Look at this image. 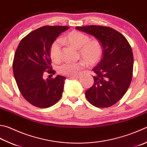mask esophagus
<instances>
[{
	"label": "esophagus",
	"instance_id": "esophagus-1",
	"mask_svg": "<svg viewBox=\"0 0 147 147\" xmlns=\"http://www.w3.org/2000/svg\"><path fill=\"white\" fill-rule=\"evenodd\" d=\"M79 77L80 76L77 75V76H72V77H68V78H69V79H77V78H79Z\"/></svg>",
	"mask_w": 147,
	"mask_h": 147
}]
</instances>
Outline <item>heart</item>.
I'll use <instances>...</instances> for the list:
<instances>
[{
  "label": "heart",
  "mask_w": 147,
  "mask_h": 147,
  "mask_svg": "<svg viewBox=\"0 0 147 147\" xmlns=\"http://www.w3.org/2000/svg\"><path fill=\"white\" fill-rule=\"evenodd\" d=\"M63 41L79 49L80 56L85 63L92 66L97 63L102 57V47L97 40H90L86 34L81 32L74 30L69 32L63 39ZM61 53V41L56 40L51 44L50 48V55L55 61H59ZM84 65V62L68 63L66 62L58 66V73L66 76H74Z\"/></svg>",
  "instance_id": "b5f03b06"
}]
</instances>
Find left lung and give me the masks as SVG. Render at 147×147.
Listing matches in <instances>:
<instances>
[{
    "mask_svg": "<svg viewBox=\"0 0 147 147\" xmlns=\"http://www.w3.org/2000/svg\"><path fill=\"white\" fill-rule=\"evenodd\" d=\"M76 29L100 42L102 57L93 70L94 84L85 92L88 102L97 107H109L123 97L131 84L134 57L128 41L109 27L88 26Z\"/></svg>",
    "mask_w": 147,
    "mask_h": 147,
    "instance_id": "obj_1",
    "label": "left lung"
}]
</instances>
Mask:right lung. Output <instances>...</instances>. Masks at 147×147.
Here are the masks:
<instances>
[{"label": "right lung", "instance_id": "1", "mask_svg": "<svg viewBox=\"0 0 147 147\" xmlns=\"http://www.w3.org/2000/svg\"><path fill=\"white\" fill-rule=\"evenodd\" d=\"M68 26H43L29 33L22 39L14 56L13 70L22 96L33 106L47 108L61 97L66 77L43 78L45 72L55 74L51 67L50 48Z\"/></svg>", "mask_w": 147, "mask_h": 147}]
</instances>
